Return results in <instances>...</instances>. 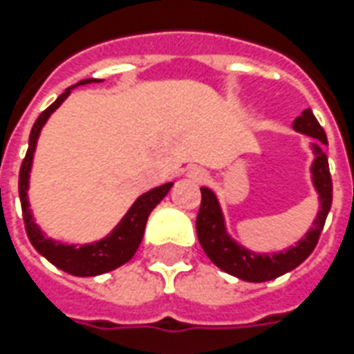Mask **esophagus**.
<instances>
[{
  "mask_svg": "<svg viewBox=\"0 0 354 354\" xmlns=\"http://www.w3.org/2000/svg\"><path fill=\"white\" fill-rule=\"evenodd\" d=\"M187 178H189V182H193V183H205L207 182V172L204 171V169H191V171L187 172Z\"/></svg>",
  "mask_w": 354,
  "mask_h": 354,
  "instance_id": "34e87169",
  "label": "esophagus"
}]
</instances>
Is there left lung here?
Returning <instances> with one entry per match:
<instances>
[{
  "instance_id": "8db88e82",
  "label": "left lung",
  "mask_w": 354,
  "mask_h": 354,
  "mask_svg": "<svg viewBox=\"0 0 354 354\" xmlns=\"http://www.w3.org/2000/svg\"><path fill=\"white\" fill-rule=\"evenodd\" d=\"M292 127L296 132L310 136L314 139V161L310 172H313V183L319 200V211L316 221L313 222V227L296 246H290L279 253H255L248 250L227 235L226 222H224V215H222L221 204L215 193L207 187L200 189L202 204L196 216V233H198L200 244L204 248L205 255L211 259V263L242 281L263 283V281L275 279L297 268L318 244V239L325 226V218L329 215L330 204H333V180L329 172V160L324 152V145H327L325 130L319 127L318 119L314 118L310 108L303 110V113L296 118Z\"/></svg>"
}]
</instances>
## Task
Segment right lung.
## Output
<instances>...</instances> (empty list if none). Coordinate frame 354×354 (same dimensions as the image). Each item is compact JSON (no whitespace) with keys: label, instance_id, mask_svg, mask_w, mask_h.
Returning a JSON list of instances; mask_svg holds the SVG:
<instances>
[{"label":"right lung","instance_id":"1","mask_svg":"<svg viewBox=\"0 0 354 354\" xmlns=\"http://www.w3.org/2000/svg\"><path fill=\"white\" fill-rule=\"evenodd\" d=\"M91 82H101V80L86 79L80 80L79 84L69 86L68 90L64 91L62 95L58 97L57 101L53 102L47 110H44L40 113V118L36 119L29 136V149H27L25 160L21 161L18 183L19 202H21V211H24L25 232H27L30 244L35 246L36 252L44 255L57 268L64 270V272H68L71 275H77V277H91V275L106 274V272H112V270L119 268L121 264L128 263L133 257V253L138 252L139 244H141L150 211L154 209L156 205L165 198L167 193L172 187V182H169L160 185V187L150 189L149 193L141 194L133 202L132 207L127 211V215L122 216L121 222L113 227L112 233L104 236V239H101V241L91 242V244H82V246L64 244V242H58L55 239L46 236L40 227L36 226L32 213L29 209L27 191H29L30 167H32V158H35L36 143H38V138H40L41 128L47 122V119L51 118V113L68 99V95L71 93L73 88L91 84Z\"/></svg>","mask_w":354,"mask_h":354}]
</instances>
